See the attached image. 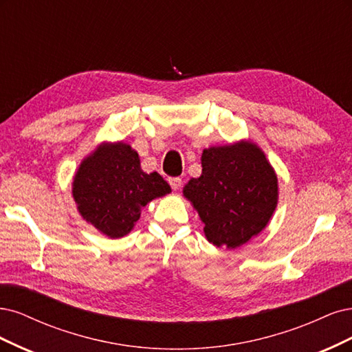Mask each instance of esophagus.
<instances>
[{
    "mask_svg": "<svg viewBox=\"0 0 352 352\" xmlns=\"http://www.w3.org/2000/svg\"><path fill=\"white\" fill-rule=\"evenodd\" d=\"M168 183L173 187V190H178L181 187V184H183V179H181L179 177H171V178H168Z\"/></svg>",
    "mask_w": 352,
    "mask_h": 352,
    "instance_id": "34e87169",
    "label": "esophagus"
}]
</instances>
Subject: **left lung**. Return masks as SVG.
Segmentation results:
<instances>
[{
  "mask_svg": "<svg viewBox=\"0 0 352 352\" xmlns=\"http://www.w3.org/2000/svg\"><path fill=\"white\" fill-rule=\"evenodd\" d=\"M201 175L191 178L184 196L205 223L214 245L235 248L267 225L278 201V178L253 143L205 149Z\"/></svg>",
  "mask_w": 352,
  "mask_h": 352,
  "instance_id": "1",
  "label": "left lung"
}]
</instances>
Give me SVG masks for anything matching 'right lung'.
I'll use <instances>...</instances> for the list:
<instances>
[{
    "instance_id": "1",
    "label": "right lung",
    "mask_w": 352,
    "mask_h": 352,
    "mask_svg": "<svg viewBox=\"0 0 352 352\" xmlns=\"http://www.w3.org/2000/svg\"><path fill=\"white\" fill-rule=\"evenodd\" d=\"M171 191L157 174H146L138 152L126 143L100 146L82 162L73 197L82 217L111 238L129 234L147 201Z\"/></svg>"
}]
</instances>
